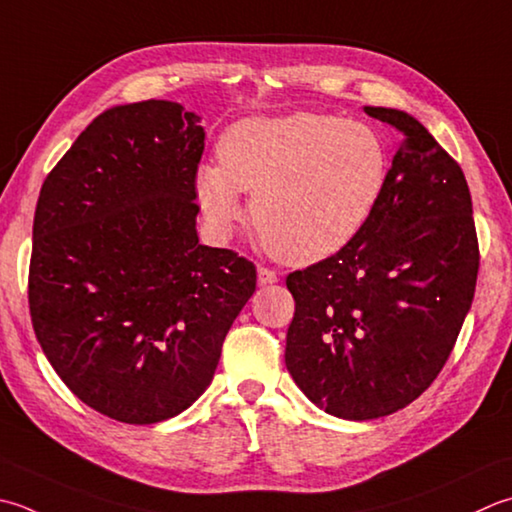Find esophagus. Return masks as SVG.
<instances>
[{"label":"esophagus","mask_w":512,"mask_h":512,"mask_svg":"<svg viewBox=\"0 0 512 512\" xmlns=\"http://www.w3.org/2000/svg\"><path fill=\"white\" fill-rule=\"evenodd\" d=\"M257 282L259 286H270L277 282V273L273 268H266V266H259L257 268Z\"/></svg>","instance_id":"esophagus-1"}]
</instances>
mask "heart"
I'll use <instances>...</instances> for the list:
<instances>
[{"instance_id": "1", "label": "heart", "mask_w": 512, "mask_h": 512, "mask_svg": "<svg viewBox=\"0 0 512 512\" xmlns=\"http://www.w3.org/2000/svg\"><path fill=\"white\" fill-rule=\"evenodd\" d=\"M219 166L197 170V197L210 224L226 230L250 215L275 257L313 264L362 233L382 202L390 155L384 135L328 113L248 117L217 146Z\"/></svg>"}]
</instances>
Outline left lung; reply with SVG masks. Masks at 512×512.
<instances>
[{
	"instance_id": "8db88e82",
	"label": "left lung",
	"mask_w": 512,
	"mask_h": 512,
	"mask_svg": "<svg viewBox=\"0 0 512 512\" xmlns=\"http://www.w3.org/2000/svg\"><path fill=\"white\" fill-rule=\"evenodd\" d=\"M382 202L339 253L295 270L286 368L328 415L386 417L435 382L473 304L479 244L462 168L404 110Z\"/></svg>"
}]
</instances>
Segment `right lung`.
<instances>
[{"instance_id":"add662e5","label":"right lung","mask_w":512,"mask_h":512,"mask_svg":"<svg viewBox=\"0 0 512 512\" xmlns=\"http://www.w3.org/2000/svg\"><path fill=\"white\" fill-rule=\"evenodd\" d=\"M204 128L166 99L108 108L44 179L28 306L50 366L82 402L157 424L213 382L255 293L235 250L199 244Z\"/></svg>"}]
</instances>
